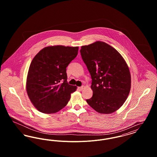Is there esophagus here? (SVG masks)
Listing matches in <instances>:
<instances>
[{"instance_id":"esophagus-1","label":"esophagus","mask_w":157,"mask_h":157,"mask_svg":"<svg viewBox=\"0 0 157 157\" xmlns=\"http://www.w3.org/2000/svg\"><path fill=\"white\" fill-rule=\"evenodd\" d=\"M85 86H80V87H79L78 88V89L79 90H83L84 88H85Z\"/></svg>"}]
</instances>
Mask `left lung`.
I'll list each match as a JSON object with an SVG mask.
<instances>
[{
    "mask_svg": "<svg viewBox=\"0 0 157 157\" xmlns=\"http://www.w3.org/2000/svg\"><path fill=\"white\" fill-rule=\"evenodd\" d=\"M82 59L92 78L93 95L86 102L97 112L111 113L124 104L131 90L125 60L111 46L97 41L81 46Z\"/></svg>",
    "mask_w": 157,
    "mask_h": 157,
    "instance_id": "left-lung-1",
    "label": "left lung"
}]
</instances>
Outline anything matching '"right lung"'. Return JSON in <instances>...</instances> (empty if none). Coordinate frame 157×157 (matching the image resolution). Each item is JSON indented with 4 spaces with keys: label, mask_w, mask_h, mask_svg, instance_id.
Instances as JSON below:
<instances>
[{
    "label": "right lung",
    "mask_w": 157,
    "mask_h": 157,
    "mask_svg": "<svg viewBox=\"0 0 157 157\" xmlns=\"http://www.w3.org/2000/svg\"><path fill=\"white\" fill-rule=\"evenodd\" d=\"M78 47L62 45L42 49L32 60L26 91L38 111L55 113L67 105L76 86L67 82V67L78 55Z\"/></svg>",
    "instance_id": "right-lung-1"
}]
</instances>
